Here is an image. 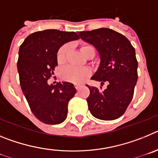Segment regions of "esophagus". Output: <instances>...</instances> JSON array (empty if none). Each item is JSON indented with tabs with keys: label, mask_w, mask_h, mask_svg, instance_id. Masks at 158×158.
<instances>
[{
	"label": "esophagus",
	"mask_w": 158,
	"mask_h": 158,
	"mask_svg": "<svg viewBox=\"0 0 158 158\" xmlns=\"http://www.w3.org/2000/svg\"><path fill=\"white\" fill-rule=\"evenodd\" d=\"M80 88H81L80 85H77V84H76V85H75V89H76L77 90H78V89H80Z\"/></svg>",
	"instance_id": "1"
}]
</instances>
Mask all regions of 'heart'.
I'll return each mask as SVG.
<instances>
[{
  "instance_id": "b5f03b06",
  "label": "heart",
  "mask_w": 158,
  "mask_h": 158,
  "mask_svg": "<svg viewBox=\"0 0 158 158\" xmlns=\"http://www.w3.org/2000/svg\"><path fill=\"white\" fill-rule=\"evenodd\" d=\"M81 51L87 58L91 59L95 55V49L91 44L83 43L81 45ZM69 51L68 45L62 46L57 52V61L59 64H64L66 62L67 54ZM89 69L88 68H76L73 66L65 67L61 73V77L65 81L80 84L85 80L89 75Z\"/></svg>"
}]
</instances>
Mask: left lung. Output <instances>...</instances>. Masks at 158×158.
<instances>
[{
	"mask_svg": "<svg viewBox=\"0 0 158 158\" xmlns=\"http://www.w3.org/2000/svg\"><path fill=\"white\" fill-rule=\"evenodd\" d=\"M78 33L100 54V64L91 79L101 82V86L107 83L104 90L86 85L90 90L87 98L89 111L99 119H116L126 111L138 81L135 48L125 36L109 28Z\"/></svg>",
	"mask_w": 158,
	"mask_h": 158,
	"instance_id": "8db88e82",
	"label": "left lung"
}]
</instances>
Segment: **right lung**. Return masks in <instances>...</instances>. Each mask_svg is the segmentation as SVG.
I'll list each match as a JSON object with an SVG mask.
<instances>
[{
	"instance_id": "add662e5",
	"label": "right lung",
	"mask_w": 158,
	"mask_h": 158,
	"mask_svg": "<svg viewBox=\"0 0 158 158\" xmlns=\"http://www.w3.org/2000/svg\"><path fill=\"white\" fill-rule=\"evenodd\" d=\"M78 39L73 31L49 29L29 35L19 47V83L32 113L42 123L55 125L66 118L68 104L76 89L69 82L49 85L47 80L58 65V49Z\"/></svg>"
}]
</instances>
